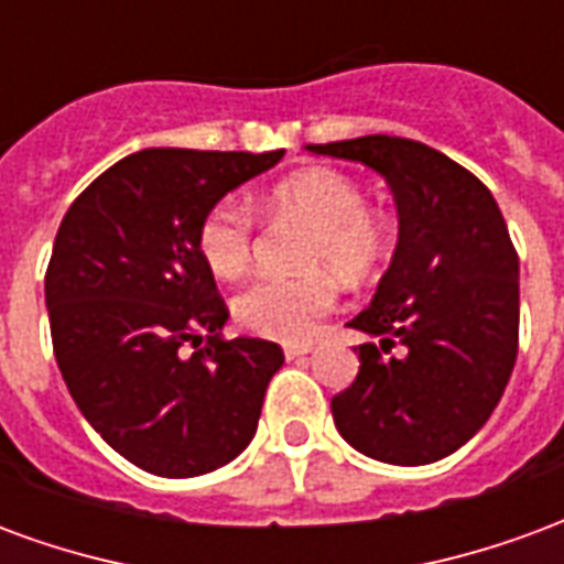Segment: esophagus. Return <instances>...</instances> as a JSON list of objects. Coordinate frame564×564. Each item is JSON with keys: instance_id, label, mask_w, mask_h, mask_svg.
Segmentation results:
<instances>
[{"instance_id": "1", "label": "esophagus", "mask_w": 564, "mask_h": 564, "mask_svg": "<svg viewBox=\"0 0 564 564\" xmlns=\"http://www.w3.org/2000/svg\"><path fill=\"white\" fill-rule=\"evenodd\" d=\"M311 350H314L311 344H286V347H283L286 359H302V356H307Z\"/></svg>"}]
</instances>
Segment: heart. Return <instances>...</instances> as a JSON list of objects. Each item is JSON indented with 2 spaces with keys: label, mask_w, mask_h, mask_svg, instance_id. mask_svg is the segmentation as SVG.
<instances>
[{
  "label": "heart",
  "mask_w": 564,
  "mask_h": 564,
  "mask_svg": "<svg viewBox=\"0 0 564 564\" xmlns=\"http://www.w3.org/2000/svg\"><path fill=\"white\" fill-rule=\"evenodd\" d=\"M269 205L314 226L307 235V265L332 269L359 281L387 253V229L366 210V193L354 177L332 169H305L271 189ZM198 257L217 278H238L253 250V217L245 205L223 198L210 205L196 232ZM335 302L326 271L302 278H259L235 295V319L274 341H307Z\"/></svg>",
  "instance_id": "b5f03b06"
}]
</instances>
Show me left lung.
Segmentation results:
<instances>
[{
    "mask_svg": "<svg viewBox=\"0 0 564 564\" xmlns=\"http://www.w3.org/2000/svg\"><path fill=\"white\" fill-rule=\"evenodd\" d=\"M390 184L399 245L375 299L347 326L359 375L332 399L341 437L390 465H429L468 444L501 402L520 341V259L496 198L420 141L362 135L307 144Z\"/></svg>",
    "mask_w": 564,
    "mask_h": 564,
    "instance_id": "obj_1",
    "label": "left lung"
}]
</instances>
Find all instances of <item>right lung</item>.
Masks as SVG:
<instances>
[{"mask_svg": "<svg viewBox=\"0 0 564 564\" xmlns=\"http://www.w3.org/2000/svg\"><path fill=\"white\" fill-rule=\"evenodd\" d=\"M281 160L283 150H139L59 223L44 278L56 366L84 420L141 471H217L257 435L283 354L262 338L223 341L229 311L196 232L210 205Z\"/></svg>", "mask_w": 564, "mask_h": 564, "instance_id": "1", "label": "right lung"}]
</instances>
